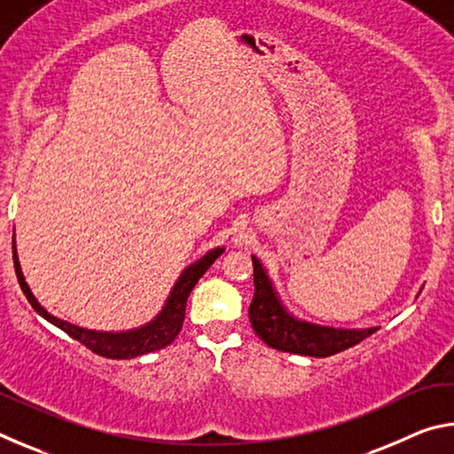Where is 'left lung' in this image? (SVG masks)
<instances>
[{"instance_id":"obj_1","label":"left lung","mask_w":454,"mask_h":454,"mask_svg":"<svg viewBox=\"0 0 454 454\" xmlns=\"http://www.w3.org/2000/svg\"><path fill=\"white\" fill-rule=\"evenodd\" d=\"M252 264H254V298H252L248 317L254 333L268 347L292 352V355L325 358L355 347L379 330V326L333 328L296 318L282 304L262 262L252 256Z\"/></svg>"}]
</instances>
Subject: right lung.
Returning <instances> with one entry per match:
<instances>
[{
    "instance_id": "right-lung-1",
    "label": "right lung",
    "mask_w": 454,
    "mask_h": 454,
    "mask_svg": "<svg viewBox=\"0 0 454 454\" xmlns=\"http://www.w3.org/2000/svg\"><path fill=\"white\" fill-rule=\"evenodd\" d=\"M12 248H13L15 274H18L20 286L24 290L29 304H32V309L40 314V317L51 322L53 326H58L59 330H64L66 334H70L72 338H75V340L82 342L83 347L90 348L91 352H96V355L104 358H116V360L148 355V352L160 350L168 347L170 342H174V338L178 336L182 330L184 317H186V302L192 288L196 286V282L202 278V274L214 264V260L224 252V248L218 246V248L206 252V254L200 260H196L194 264H190L186 270L180 274V278L176 280L170 296H168V301L164 304V309L160 310L158 317L150 320L148 325L134 330H126V333H99V330H88L78 325H72V322L61 320L45 310L43 306L37 302V298L32 294V290H29L27 282L24 278V272H21L18 250H15V238H13Z\"/></svg>"
}]
</instances>
